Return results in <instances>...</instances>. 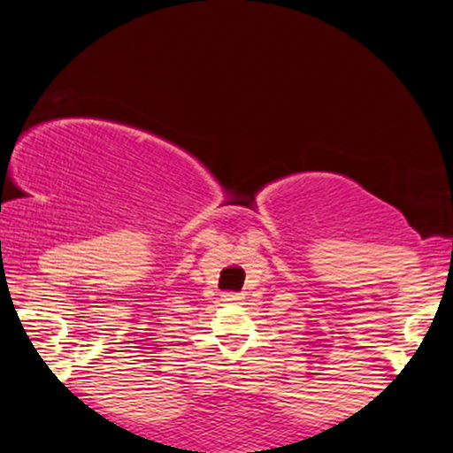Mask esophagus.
Returning a JSON list of instances; mask_svg holds the SVG:
<instances>
[{
    "mask_svg": "<svg viewBox=\"0 0 453 453\" xmlns=\"http://www.w3.org/2000/svg\"><path fill=\"white\" fill-rule=\"evenodd\" d=\"M243 299H245L243 293H225V295H222V301H226V303H241Z\"/></svg>",
    "mask_w": 453,
    "mask_h": 453,
    "instance_id": "esophagus-1",
    "label": "esophagus"
}]
</instances>
